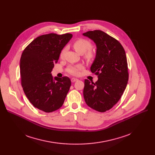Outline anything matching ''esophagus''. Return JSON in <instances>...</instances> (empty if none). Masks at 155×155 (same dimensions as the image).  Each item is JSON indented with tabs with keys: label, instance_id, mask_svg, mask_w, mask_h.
I'll use <instances>...</instances> for the list:
<instances>
[{
	"label": "esophagus",
	"instance_id": "1",
	"mask_svg": "<svg viewBox=\"0 0 155 155\" xmlns=\"http://www.w3.org/2000/svg\"><path fill=\"white\" fill-rule=\"evenodd\" d=\"M78 80V79L77 78H71V82H77V81Z\"/></svg>",
	"mask_w": 155,
	"mask_h": 155
}]
</instances>
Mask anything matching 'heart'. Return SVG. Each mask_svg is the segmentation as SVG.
<instances>
[{"mask_svg":"<svg viewBox=\"0 0 155 155\" xmlns=\"http://www.w3.org/2000/svg\"><path fill=\"white\" fill-rule=\"evenodd\" d=\"M73 46L75 51L80 54L84 53V57L87 60H92L95 56L94 51L91 49V43L88 40L83 38H79L76 39L73 43ZM66 48H64L60 52V57L62 58L63 56ZM82 69L80 65H75V66H70L67 68V71L71 75H77L79 71Z\"/></svg>","mask_w":155,"mask_h":155,"instance_id":"obj_1","label":"heart"}]
</instances>
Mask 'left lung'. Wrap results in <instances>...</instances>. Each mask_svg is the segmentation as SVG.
<instances>
[{
    "label": "left lung",
    "mask_w": 155,
    "mask_h": 155,
    "mask_svg": "<svg viewBox=\"0 0 155 155\" xmlns=\"http://www.w3.org/2000/svg\"><path fill=\"white\" fill-rule=\"evenodd\" d=\"M83 35L96 45V56L91 70L98 76L95 83L85 80L84 97L88 106L104 112L117 103L127 86L126 53L117 40L102 31H90Z\"/></svg>",
    "instance_id": "left-lung-1"
}]
</instances>
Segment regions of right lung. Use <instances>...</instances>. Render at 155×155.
I'll list each match as a JSON object with an SVG mask.
<instances>
[{
    "mask_svg": "<svg viewBox=\"0 0 155 155\" xmlns=\"http://www.w3.org/2000/svg\"><path fill=\"white\" fill-rule=\"evenodd\" d=\"M72 36L70 33L41 35L22 53L20 74L23 91L35 107L45 112L60 109L69 91L70 79L68 77L53 78L51 71Z\"/></svg>",
    "mask_w": 155,
    "mask_h": 155,
    "instance_id": "right-lung-1",
    "label": "right lung"
}]
</instances>
